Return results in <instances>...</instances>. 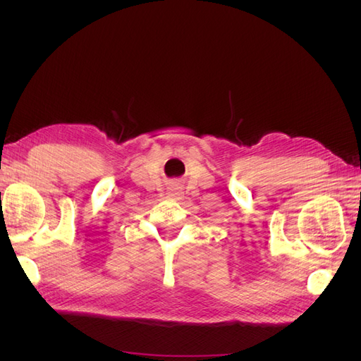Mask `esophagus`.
I'll return each mask as SVG.
<instances>
[{
	"label": "esophagus",
	"mask_w": 361,
	"mask_h": 361,
	"mask_svg": "<svg viewBox=\"0 0 361 361\" xmlns=\"http://www.w3.org/2000/svg\"><path fill=\"white\" fill-rule=\"evenodd\" d=\"M182 195H183V191H182V188L179 187V185H176V183L170 185L169 191H167V197H169V199H171V200H180Z\"/></svg>",
	"instance_id": "1"
}]
</instances>
